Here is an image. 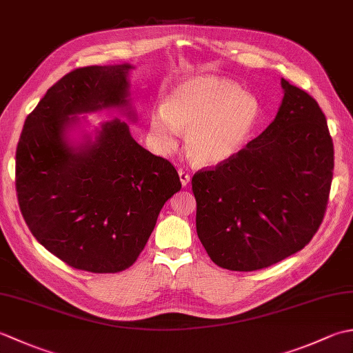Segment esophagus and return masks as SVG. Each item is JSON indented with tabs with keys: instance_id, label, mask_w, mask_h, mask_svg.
<instances>
[{
	"instance_id": "1",
	"label": "esophagus",
	"mask_w": 353,
	"mask_h": 353,
	"mask_svg": "<svg viewBox=\"0 0 353 353\" xmlns=\"http://www.w3.org/2000/svg\"><path fill=\"white\" fill-rule=\"evenodd\" d=\"M179 179H181V183H182L183 186L188 185L190 181H191L190 174H188V172H186L185 170H179Z\"/></svg>"
}]
</instances>
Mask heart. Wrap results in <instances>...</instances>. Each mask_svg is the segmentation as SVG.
Returning <instances> with one entry per match:
<instances>
[{"mask_svg": "<svg viewBox=\"0 0 353 353\" xmlns=\"http://www.w3.org/2000/svg\"><path fill=\"white\" fill-rule=\"evenodd\" d=\"M259 103L226 77L196 76L183 80L152 110L148 134L157 152L170 153L185 132V147L200 165L229 161L249 139L259 118Z\"/></svg>", "mask_w": 353, "mask_h": 353, "instance_id": "obj_1", "label": "heart"}]
</instances>
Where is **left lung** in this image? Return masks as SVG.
<instances>
[{"mask_svg":"<svg viewBox=\"0 0 353 353\" xmlns=\"http://www.w3.org/2000/svg\"><path fill=\"white\" fill-rule=\"evenodd\" d=\"M283 99L258 138L192 177L197 235L216 265L253 272L302 250L323 221L334 144L319 103L281 79Z\"/></svg>","mask_w":353,"mask_h":353,"instance_id":"1","label":"left lung"}]
</instances>
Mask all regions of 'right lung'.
Instances as JSON below:
<instances>
[{"instance_id": "right-lung-1", "label": "right lung", "mask_w": 353, "mask_h": 353, "mask_svg": "<svg viewBox=\"0 0 353 353\" xmlns=\"http://www.w3.org/2000/svg\"><path fill=\"white\" fill-rule=\"evenodd\" d=\"M130 63L85 66L52 85L24 123L17 192L33 236L66 264L91 273L129 268L165 201L181 191L174 167L114 118L94 132L83 114L119 110L130 123Z\"/></svg>"}]
</instances>
